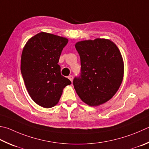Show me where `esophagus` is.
Masks as SVG:
<instances>
[{"instance_id": "1", "label": "esophagus", "mask_w": 149, "mask_h": 149, "mask_svg": "<svg viewBox=\"0 0 149 149\" xmlns=\"http://www.w3.org/2000/svg\"><path fill=\"white\" fill-rule=\"evenodd\" d=\"M73 77H74V76H73L72 75H69L68 76V79L71 81L72 82L73 81Z\"/></svg>"}]
</instances>
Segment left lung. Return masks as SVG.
<instances>
[{"label": "left lung", "instance_id": "obj_1", "mask_svg": "<svg viewBox=\"0 0 149 149\" xmlns=\"http://www.w3.org/2000/svg\"><path fill=\"white\" fill-rule=\"evenodd\" d=\"M81 73L73 83L81 100L97 106L115 95L123 81L124 63L120 51L109 40L97 38L77 42Z\"/></svg>", "mask_w": 149, "mask_h": 149}]
</instances>
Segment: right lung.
Wrapping results in <instances>:
<instances>
[{
  "label": "right lung",
  "instance_id": "right-lung-1",
  "mask_svg": "<svg viewBox=\"0 0 149 149\" xmlns=\"http://www.w3.org/2000/svg\"><path fill=\"white\" fill-rule=\"evenodd\" d=\"M68 39L40 32L23 48L21 72L30 96L38 105L50 108L58 104L63 88L71 81L61 74L58 63Z\"/></svg>",
  "mask_w": 149,
  "mask_h": 149
}]
</instances>
